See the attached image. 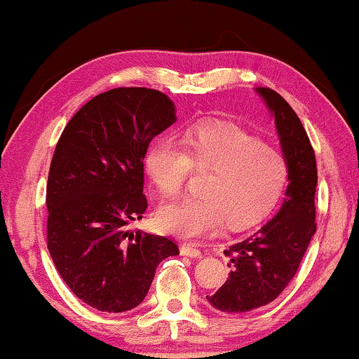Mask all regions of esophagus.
I'll return each instance as SVG.
<instances>
[{
    "label": "esophagus",
    "mask_w": 359,
    "mask_h": 359,
    "mask_svg": "<svg viewBox=\"0 0 359 359\" xmlns=\"http://www.w3.org/2000/svg\"><path fill=\"white\" fill-rule=\"evenodd\" d=\"M181 253L187 257H194V258L201 257V250L197 249V245L194 244V242H184V244L181 245Z\"/></svg>",
    "instance_id": "esophagus-1"
}]
</instances>
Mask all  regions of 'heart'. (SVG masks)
<instances>
[{"label": "heart", "instance_id": "b5f03b06", "mask_svg": "<svg viewBox=\"0 0 359 359\" xmlns=\"http://www.w3.org/2000/svg\"><path fill=\"white\" fill-rule=\"evenodd\" d=\"M146 170L163 196H176L192 172L205 173L201 196L163 203L157 222L168 233L198 237L226 223L250 228L271 213L287 186L283 152L233 125H201L186 130L180 144L161 137L149 149Z\"/></svg>", "mask_w": 359, "mask_h": 359}]
</instances>
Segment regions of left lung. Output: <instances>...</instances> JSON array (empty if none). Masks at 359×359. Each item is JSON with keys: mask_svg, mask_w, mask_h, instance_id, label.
I'll use <instances>...</instances> for the list:
<instances>
[{"mask_svg": "<svg viewBox=\"0 0 359 359\" xmlns=\"http://www.w3.org/2000/svg\"><path fill=\"white\" fill-rule=\"evenodd\" d=\"M274 115L280 146L289 163V184L278 215L260 229L231 245L224 255L233 266L229 279L207 300L219 311L245 313L271 303L299 271L316 233L314 194L316 157L299 115L271 88H257Z\"/></svg>", "mask_w": 359, "mask_h": 359, "instance_id": "left-lung-1", "label": "left lung"}]
</instances>
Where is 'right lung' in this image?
<instances>
[{
  "mask_svg": "<svg viewBox=\"0 0 359 359\" xmlns=\"http://www.w3.org/2000/svg\"><path fill=\"white\" fill-rule=\"evenodd\" d=\"M175 122V106L163 93L114 88L72 117L54 149L48 250L69 289L99 311L140 305L158 263L180 253L168 237L130 231L147 208V147Z\"/></svg>",
  "mask_w": 359,
  "mask_h": 359,
  "instance_id": "obj_1",
  "label": "right lung"
}]
</instances>
